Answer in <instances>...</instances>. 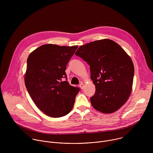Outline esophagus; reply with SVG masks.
<instances>
[{
	"mask_svg": "<svg viewBox=\"0 0 153 153\" xmlns=\"http://www.w3.org/2000/svg\"><path fill=\"white\" fill-rule=\"evenodd\" d=\"M80 88L82 90L83 89V88H84V85H83V83H80Z\"/></svg>",
	"mask_w": 153,
	"mask_h": 153,
	"instance_id": "34e87169",
	"label": "esophagus"
}]
</instances>
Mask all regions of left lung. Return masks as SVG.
I'll return each mask as SVG.
<instances>
[{"mask_svg": "<svg viewBox=\"0 0 153 153\" xmlns=\"http://www.w3.org/2000/svg\"><path fill=\"white\" fill-rule=\"evenodd\" d=\"M75 54L90 65L96 86L90 98L94 108L107 114L119 110L131 93L134 73L131 59L116 42L108 39L82 45Z\"/></svg>", "mask_w": 153, "mask_h": 153, "instance_id": "1", "label": "left lung"}]
</instances>
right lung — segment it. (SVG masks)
I'll return each instance as SVG.
<instances>
[{"mask_svg":"<svg viewBox=\"0 0 153 153\" xmlns=\"http://www.w3.org/2000/svg\"><path fill=\"white\" fill-rule=\"evenodd\" d=\"M78 46L43 45L27 59L25 83L37 108L46 115L60 117L73 107L80 88L70 85L66 67ZM63 78L66 79L62 81Z\"/></svg>","mask_w":153,"mask_h":153,"instance_id":"right-lung-1","label":"right lung"}]
</instances>
